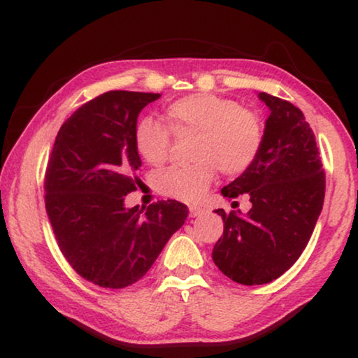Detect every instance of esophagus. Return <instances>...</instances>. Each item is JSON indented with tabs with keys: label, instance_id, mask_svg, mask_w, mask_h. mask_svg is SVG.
I'll use <instances>...</instances> for the list:
<instances>
[{
	"label": "esophagus",
	"instance_id": "esophagus-1",
	"mask_svg": "<svg viewBox=\"0 0 358 358\" xmlns=\"http://www.w3.org/2000/svg\"><path fill=\"white\" fill-rule=\"evenodd\" d=\"M203 213V208L202 207H197V205H190L189 207V215L192 218H195V217H200V215Z\"/></svg>",
	"mask_w": 358,
	"mask_h": 358
}]
</instances>
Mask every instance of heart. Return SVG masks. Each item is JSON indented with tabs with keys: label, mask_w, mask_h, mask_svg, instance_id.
Instances as JSON below:
<instances>
[{
	"label": "heart",
	"mask_w": 358,
	"mask_h": 358,
	"mask_svg": "<svg viewBox=\"0 0 358 358\" xmlns=\"http://www.w3.org/2000/svg\"><path fill=\"white\" fill-rule=\"evenodd\" d=\"M169 127L158 120H138L135 148L146 163L163 166L169 159L173 135L197 134L190 166H174L156 178V189L166 197L195 202L212 185L217 168L224 176H239L251 168L262 146V124L238 101L212 92H197L166 107Z\"/></svg>",
	"instance_id": "obj_1"
}]
</instances>
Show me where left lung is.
Masks as SVG:
<instances>
[{"mask_svg":"<svg viewBox=\"0 0 358 358\" xmlns=\"http://www.w3.org/2000/svg\"><path fill=\"white\" fill-rule=\"evenodd\" d=\"M259 99L271 109L261 151L246 173L222 189L233 208L239 197L251 207L244 215L215 210L224 228L213 248V262L243 285L275 280L298 261L326 192L320 150L303 112L267 92H259Z\"/></svg>","mask_w":358,"mask_h":358,"instance_id":"1","label":"left lung"}]
</instances>
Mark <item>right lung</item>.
<instances>
[{
  "label": "right lung",
  "mask_w": 358,
  "mask_h": 358,
  "mask_svg": "<svg viewBox=\"0 0 358 358\" xmlns=\"http://www.w3.org/2000/svg\"><path fill=\"white\" fill-rule=\"evenodd\" d=\"M155 92L109 91L66 119L53 143L45 180V208L58 248L70 266L102 288L138 282L189 210L178 200L125 208L141 166L135 127Z\"/></svg>",
  "instance_id": "1"
}]
</instances>
